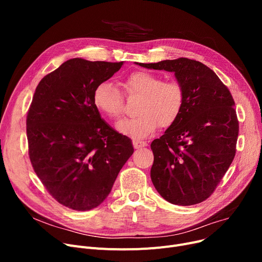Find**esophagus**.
Returning a JSON list of instances; mask_svg holds the SVG:
<instances>
[{
    "label": "esophagus",
    "instance_id": "esophagus-1",
    "mask_svg": "<svg viewBox=\"0 0 262 262\" xmlns=\"http://www.w3.org/2000/svg\"><path fill=\"white\" fill-rule=\"evenodd\" d=\"M133 145H134L135 148H140V147L146 146V142L141 141V140H136V139H134V140H133Z\"/></svg>",
    "mask_w": 262,
    "mask_h": 262
}]
</instances>
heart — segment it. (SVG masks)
Instances as JSON below:
<instances>
[{"instance_id":"obj_1","label":"heart","mask_w":262,"mask_h":262,"mask_svg":"<svg viewBox=\"0 0 262 262\" xmlns=\"http://www.w3.org/2000/svg\"><path fill=\"white\" fill-rule=\"evenodd\" d=\"M123 88L128 95H140L137 105L139 115L124 119L117 124L118 130L133 138L141 139L158 127H169L181 116L185 103V91L176 79L163 80L158 74L136 71L123 80ZM93 104L105 117L118 120L124 112L121 92L109 81H102L94 88Z\"/></svg>"}]
</instances>
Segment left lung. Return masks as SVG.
Returning <instances> with one entry per match:
<instances>
[{"label": "left lung", "mask_w": 262, "mask_h": 262, "mask_svg": "<svg viewBox=\"0 0 262 262\" xmlns=\"http://www.w3.org/2000/svg\"><path fill=\"white\" fill-rule=\"evenodd\" d=\"M137 64L174 72L185 91L181 116L150 144L153 185L169 203H202L213 193L236 155L239 121L232 95L210 68L193 59Z\"/></svg>", "instance_id": "left-lung-1"}]
</instances>
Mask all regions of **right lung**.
Returning <instances> with one entry per match:
<instances>
[{
    "label": "right lung",
    "instance_id": "right-lung-1",
    "mask_svg": "<svg viewBox=\"0 0 262 262\" xmlns=\"http://www.w3.org/2000/svg\"><path fill=\"white\" fill-rule=\"evenodd\" d=\"M123 61L73 58L38 84L26 117L29 155L49 193L77 211L98 207L134 153L130 139L101 119L94 88Z\"/></svg>",
    "mask_w": 262,
    "mask_h": 262
}]
</instances>
